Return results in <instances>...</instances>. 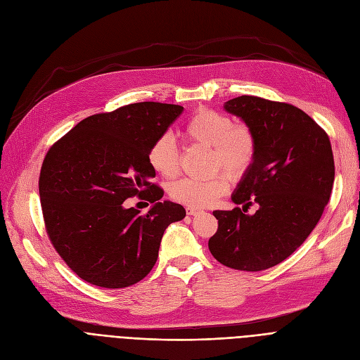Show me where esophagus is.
Segmentation results:
<instances>
[{
    "instance_id": "esophagus-1",
    "label": "esophagus",
    "mask_w": 360,
    "mask_h": 360,
    "mask_svg": "<svg viewBox=\"0 0 360 360\" xmlns=\"http://www.w3.org/2000/svg\"><path fill=\"white\" fill-rule=\"evenodd\" d=\"M198 213H201L200 209H195V207H186V214L195 216V214H198Z\"/></svg>"
}]
</instances>
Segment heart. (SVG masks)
I'll list each match as a JSON object with an SVG mask.
<instances>
[{"label": "heart", "instance_id": "b5f03b06", "mask_svg": "<svg viewBox=\"0 0 360 360\" xmlns=\"http://www.w3.org/2000/svg\"><path fill=\"white\" fill-rule=\"evenodd\" d=\"M184 140L210 147V165L223 167L232 176H242L252 166L257 156V136L245 122L232 120L214 109L201 108L182 127ZM147 162L162 178H174L179 170V153L174 137L165 132L151 143ZM229 188V178L217 172L207 179L182 178L169 186L175 201L190 207L213 204Z\"/></svg>", "mask_w": 360, "mask_h": 360}]
</instances>
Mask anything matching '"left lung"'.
I'll return each mask as SVG.
<instances>
[{
  "mask_svg": "<svg viewBox=\"0 0 360 360\" xmlns=\"http://www.w3.org/2000/svg\"><path fill=\"white\" fill-rule=\"evenodd\" d=\"M224 109L254 129L258 144L232 201L243 210L257 202L259 210L213 212L219 228L209 250L226 267L267 270L290 257L323 216L334 184L331 143L309 115L289 103L245 94Z\"/></svg>",
  "mask_w": 360,
  "mask_h": 360,
  "instance_id": "1",
  "label": "left lung"
}]
</instances>
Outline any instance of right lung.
Instances as JSON below:
<instances>
[{
  "mask_svg": "<svg viewBox=\"0 0 360 360\" xmlns=\"http://www.w3.org/2000/svg\"><path fill=\"white\" fill-rule=\"evenodd\" d=\"M184 108L140 102L80 121L44 159L39 197L46 233L67 266L90 285L121 289L143 280L158 261L167 226L185 209L162 201L148 148ZM154 202L146 214L123 201Z\"/></svg>",
  "mask_w": 360,
  "mask_h": 360,
  "instance_id": "1",
  "label": "right lung"
}]
</instances>
